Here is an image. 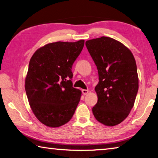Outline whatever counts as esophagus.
Wrapping results in <instances>:
<instances>
[{"mask_svg":"<svg viewBox=\"0 0 158 158\" xmlns=\"http://www.w3.org/2000/svg\"><path fill=\"white\" fill-rule=\"evenodd\" d=\"M82 94H83L84 95H86V94H87L88 93H89V90H87V89H82Z\"/></svg>","mask_w":158,"mask_h":158,"instance_id":"1","label":"esophagus"}]
</instances>
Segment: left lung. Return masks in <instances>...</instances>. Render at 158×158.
<instances>
[{"label": "left lung", "mask_w": 158, "mask_h": 158, "mask_svg": "<svg viewBox=\"0 0 158 158\" xmlns=\"http://www.w3.org/2000/svg\"><path fill=\"white\" fill-rule=\"evenodd\" d=\"M85 44L99 77L95 87L98 101L92 108L93 114L105 126H117L131 112L138 92L135 57L128 47L110 37L92 39Z\"/></svg>", "instance_id": "1"}]
</instances>
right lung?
<instances>
[{
  "instance_id": "1",
  "label": "right lung",
  "mask_w": 158,
  "mask_h": 158,
  "mask_svg": "<svg viewBox=\"0 0 158 158\" xmlns=\"http://www.w3.org/2000/svg\"><path fill=\"white\" fill-rule=\"evenodd\" d=\"M84 44V40L49 43L30 59L25 89L30 108L44 125L57 128L73 117L82 92L73 87L71 68Z\"/></svg>"
}]
</instances>
